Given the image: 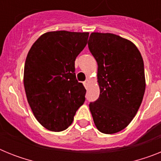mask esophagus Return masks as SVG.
<instances>
[{
  "label": "esophagus",
  "instance_id": "obj_1",
  "mask_svg": "<svg viewBox=\"0 0 161 161\" xmlns=\"http://www.w3.org/2000/svg\"><path fill=\"white\" fill-rule=\"evenodd\" d=\"M89 80L87 79L85 82H84V85H85V88H87L88 86H89Z\"/></svg>",
  "mask_w": 161,
  "mask_h": 161
}]
</instances>
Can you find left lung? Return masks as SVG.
I'll return each mask as SVG.
<instances>
[{"label": "left lung", "mask_w": 161, "mask_h": 161, "mask_svg": "<svg viewBox=\"0 0 161 161\" xmlns=\"http://www.w3.org/2000/svg\"><path fill=\"white\" fill-rule=\"evenodd\" d=\"M88 46L100 88L99 98L89 104L93 122L102 133H117L130 124L143 101V58L133 42L110 33H92Z\"/></svg>", "instance_id": "obj_1"}]
</instances>
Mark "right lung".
I'll return each mask as SVG.
<instances>
[{"mask_svg":"<svg viewBox=\"0 0 161 161\" xmlns=\"http://www.w3.org/2000/svg\"><path fill=\"white\" fill-rule=\"evenodd\" d=\"M89 33L51 31L33 44L24 67V87L38 122L52 131L64 130L85 100L77 81L75 60L87 44Z\"/></svg>","mask_w":161,"mask_h":161,"instance_id":"1","label":"right lung"}]
</instances>
